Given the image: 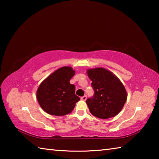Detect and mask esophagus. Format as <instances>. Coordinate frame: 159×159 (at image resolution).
<instances>
[{
	"label": "esophagus",
	"mask_w": 159,
	"mask_h": 159,
	"mask_svg": "<svg viewBox=\"0 0 159 159\" xmlns=\"http://www.w3.org/2000/svg\"><path fill=\"white\" fill-rule=\"evenodd\" d=\"M80 99H81V100H83V101H85L86 99H87V96L84 95V96L81 97V98H80Z\"/></svg>",
	"instance_id": "obj_1"
}]
</instances>
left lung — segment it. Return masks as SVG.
I'll list each match as a JSON object with an SVG mask.
<instances>
[{
    "label": "left lung",
    "instance_id": "left-lung-1",
    "mask_svg": "<svg viewBox=\"0 0 159 159\" xmlns=\"http://www.w3.org/2000/svg\"><path fill=\"white\" fill-rule=\"evenodd\" d=\"M88 75L92 80L94 95L86 103L91 114L97 118L107 119L116 116L123 109L127 93L120 80L103 68L89 69Z\"/></svg>",
    "mask_w": 159,
    "mask_h": 159
}]
</instances>
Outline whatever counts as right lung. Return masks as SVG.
<instances>
[{
  "label": "right lung",
  "instance_id": "1",
  "mask_svg": "<svg viewBox=\"0 0 159 159\" xmlns=\"http://www.w3.org/2000/svg\"><path fill=\"white\" fill-rule=\"evenodd\" d=\"M75 71L69 66L57 69L38 88L36 96L41 108L50 115L64 116L71 113L80 100L75 85L69 83Z\"/></svg>",
  "mask_w": 159,
  "mask_h": 159
}]
</instances>
